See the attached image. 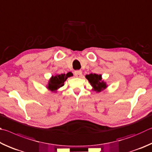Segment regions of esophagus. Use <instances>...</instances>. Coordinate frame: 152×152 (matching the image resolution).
<instances>
[{
    "mask_svg": "<svg viewBox=\"0 0 152 152\" xmlns=\"http://www.w3.org/2000/svg\"><path fill=\"white\" fill-rule=\"evenodd\" d=\"M74 74L77 77H81L82 75V71L81 70H77L74 72Z\"/></svg>",
    "mask_w": 152,
    "mask_h": 152,
    "instance_id": "obj_1",
    "label": "esophagus"
}]
</instances>
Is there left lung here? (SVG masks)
Here are the masks:
<instances>
[{"mask_svg": "<svg viewBox=\"0 0 152 152\" xmlns=\"http://www.w3.org/2000/svg\"><path fill=\"white\" fill-rule=\"evenodd\" d=\"M86 77L89 83H91V86L94 87V91L100 92L107 87L105 82L102 81V75H101L91 73L89 75H87Z\"/></svg>", "mask_w": 152, "mask_h": 152, "instance_id": "1", "label": "left lung"}]
</instances>
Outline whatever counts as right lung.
<instances>
[{
    "instance_id": "add662e5",
    "label": "right lung",
    "mask_w": 152,
    "mask_h": 152,
    "mask_svg": "<svg viewBox=\"0 0 152 152\" xmlns=\"http://www.w3.org/2000/svg\"><path fill=\"white\" fill-rule=\"evenodd\" d=\"M72 76L71 73H68L65 74H61L57 75L55 76H52V77L50 79L48 84L47 88L51 91H56L60 87L64 86V82H65L66 79L69 77Z\"/></svg>"
}]
</instances>
